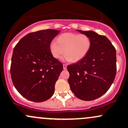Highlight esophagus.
I'll return each instance as SVG.
<instances>
[{
    "label": "esophagus",
    "mask_w": 128,
    "mask_h": 128,
    "mask_svg": "<svg viewBox=\"0 0 128 128\" xmlns=\"http://www.w3.org/2000/svg\"><path fill=\"white\" fill-rule=\"evenodd\" d=\"M67 64H63V68H64V70L67 69Z\"/></svg>",
    "instance_id": "esophagus-1"
}]
</instances>
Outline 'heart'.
Masks as SVG:
<instances>
[{
  "label": "heart",
  "mask_w": 128,
  "mask_h": 128,
  "mask_svg": "<svg viewBox=\"0 0 128 128\" xmlns=\"http://www.w3.org/2000/svg\"><path fill=\"white\" fill-rule=\"evenodd\" d=\"M92 46L90 38L84 34L73 33H63L56 38V42L50 44V52L56 59L63 58L64 61L78 62L82 60L89 53Z\"/></svg>",
  "instance_id": "b5f03b06"
}]
</instances>
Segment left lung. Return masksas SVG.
Returning <instances> with one entry per match:
<instances>
[{"label": "left lung", "instance_id": "1", "mask_svg": "<svg viewBox=\"0 0 128 128\" xmlns=\"http://www.w3.org/2000/svg\"><path fill=\"white\" fill-rule=\"evenodd\" d=\"M92 40L89 53L82 60L67 66L68 82L77 98L92 101L109 90L116 75V50L106 36L93 31L76 30Z\"/></svg>", "mask_w": 128, "mask_h": 128}]
</instances>
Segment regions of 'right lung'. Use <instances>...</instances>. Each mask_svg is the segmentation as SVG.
<instances>
[{"instance_id": "right-lung-1", "label": "right lung", "mask_w": 128, "mask_h": 128, "mask_svg": "<svg viewBox=\"0 0 128 128\" xmlns=\"http://www.w3.org/2000/svg\"><path fill=\"white\" fill-rule=\"evenodd\" d=\"M60 31L47 29L25 35L14 48L10 73L14 86L22 96L34 102L47 100L63 70L50 44Z\"/></svg>"}]
</instances>
